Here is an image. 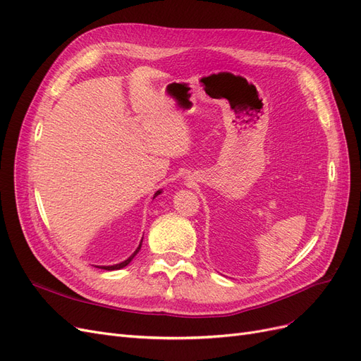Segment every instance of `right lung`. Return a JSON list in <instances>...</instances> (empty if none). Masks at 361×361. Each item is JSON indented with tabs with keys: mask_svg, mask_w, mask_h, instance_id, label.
<instances>
[{
	"mask_svg": "<svg viewBox=\"0 0 361 361\" xmlns=\"http://www.w3.org/2000/svg\"><path fill=\"white\" fill-rule=\"evenodd\" d=\"M162 192V190H158L157 192H155V195H154V199L157 197V195H159ZM141 243H143V239H141ZM141 243H140V245L137 247V250L134 251L133 255H130L126 260H123V262H120V264H116V265H110V267H97V268H101V269H106V271H114V269H122V268H125L126 265H129V262L133 260L135 256H137V253L140 251V248H141Z\"/></svg>",
	"mask_w": 361,
	"mask_h": 361,
	"instance_id": "right-lung-1",
	"label": "right lung"
}]
</instances>
